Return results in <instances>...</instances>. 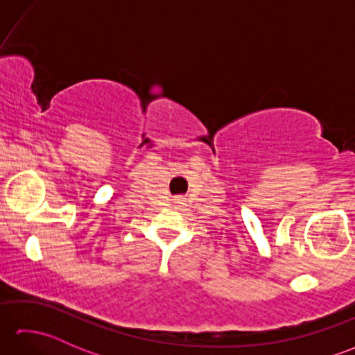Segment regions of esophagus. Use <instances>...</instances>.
I'll return each instance as SVG.
<instances>
[{
  "mask_svg": "<svg viewBox=\"0 0 355 355\" xmlns=\"http://www.w3.org/2000/svg\"><path fill=\"white\" fill-rule=\"evenodd\" d=\"M182 201H183V198H178V200H177V202H182Z\"/></svg>",
  "mask_w": 355,
  "mask_h": 355,
  "instance_id": "1",
  "label": "esophagus"
}]
</instances>
